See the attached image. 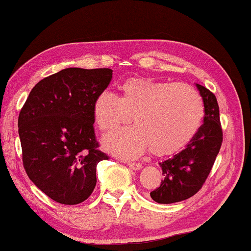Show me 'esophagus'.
<instances>
[{
  "mask_svg": "<svg viewBox=\"0 0 251 251\" xmlns=\"http://www.w3.org/2000/svg\"><path fill=\"white\" fill-rule=\"evenodd\" d=\"M129 166V168L134 169V171H139L142 168V164L141 163H128L127 164Z\"/></svg>",
  "mask_w": 251,
  "mask_h": 251,
  "instance_id": "1",
  "label": "esophagus"
}]
</instances>
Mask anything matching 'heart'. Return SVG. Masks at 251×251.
<instances>
[{
    "mask_svg": "<svg viewBox=\"0 0 251 251\" xmlns=\"http://www.w3.org/2000/svg\"><path fill=\"white\" fill-rule=\"evenodd\" d=\"M118 90V96L104 92L94 103L96 124L104 133L133 117L135 126L104 138V146L118 156L134 158L147 148L155 155L172 154L192 141L201 126V96L188 84L133 77Z\"/></svg>",
    "mask_w": 251,
    "mask_h": 251,
    "instance_id": "obj_1",
    "label": "heart"
}]
</instances>
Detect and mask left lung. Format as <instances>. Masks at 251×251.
<instances>
[{
	"label": "left lung",
	"mask_w": 251,
	"mask_h": 251,
	"mask_svg": "<svg viewBox=\"0 0 251 251\" xmlns=\"http://www.w3.org/2000/svg\"><path fill=\"white\" fill-rule=\"evenodd\" d=\"M196 86L205 107L203 124L185 150L159 163L164 178L158 188L151 193L152 201L158 203L178 202L194 196L207 179L222 147L217 99L206 87Z\"/></svg>",
	"instance_id": "obj_1"
}]
</instances>
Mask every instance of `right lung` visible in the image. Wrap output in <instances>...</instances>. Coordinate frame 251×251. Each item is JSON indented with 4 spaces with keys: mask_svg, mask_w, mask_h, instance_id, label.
<instances>
[{
    "mask_svg": "<svg viewBox=\"0 0 251 251\" xmlns=\"http://www.w3.org/2000/svg\"><path fill=\"white\" fill-rule=\"evenodd\" d=\"M110 69L70 67L40 80L19 116L23 165L37 188L63 205H77L96 186L94 103L113 77Z\"/></svg>",
    "mask_w": 251,
    "mask_h": 251,
    "instance_id": "1",
    "label": "right lung"
}]
</instances>
